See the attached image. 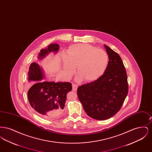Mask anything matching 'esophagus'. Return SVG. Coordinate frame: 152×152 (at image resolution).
<instances>
[{"label":"esophagus","instance_id":"34e87169","mask_svg":"<svg viewBox=\"0 0 152 152\" xmlns=\"http://www.w3.org/2000/svg\"><path fill=\"white\" fill-rule=\"evenodd\" d=\"M77 87H78V86H77V85L73 84L72 85L73 91H76V90H77Z\"/></svg>","mask_w":152,"mask_h":152}]
</instances>
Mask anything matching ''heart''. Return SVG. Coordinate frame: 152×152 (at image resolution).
I'll return each instance as SVG.
<instances>
[{
	"label": "heart",
	"mask_w": 152,
	"mask_h": 152,
	"mask_svg": "<svg viewBox=\"0 0 152 152\" xmlns=\"http://www.w3.org/2000/svg\"><path fill=\"white\" fill-rule=\"evenodd\" d=\"M68 58H62L65 77L69 79L76 72L79 74L77 79H84L88 82L99 79L106 72L109 57L106 51L88 44H73L69 47Z\"/></svg>",
	"instance_id": "b5f03b06"
}]
</instances>
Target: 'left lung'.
<instances>
[{
  "label": "left lung",
  "mask_w": 152,
  "mask_h": 152,
  "mask_svg": "<svg viewBox=\"0 0 152 152\" xmlns=\"http://www.w3.org/2000/svg\"><path fill=\"white\" fill-rule=\"evenodd\" d=\"M109 57L108 66L99 79L77 88L83 108L90 117L105 120L121 108L128 92V77L119 55L104 45Z\"/></svg>",
  "instance_id": "8db88e82"
}]
</instances>
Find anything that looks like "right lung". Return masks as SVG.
<instances>
[{
  "label": "right lung",
  "instance_id": "1",
  "mask_svg": "<svg viewBox=\"0 0 152 152\" xmlns=\"http://www.w3.org/2000/svg\"><path fill=\"white\" fill-rule=\"evenodd\" d=\"M59 48L58 44H51L47 48L40 50L38 59L42 60L51 52L57 53ZM44 78L42 66L35 62L31 63L28 72V81L31 84L27 93L28 99L31 107L40 116L52 119L63 112L66 94L72 87L69 82L45 81L42 80Z\"/></svg>",
  "mask_w": 152,
  "mask_h": 152
}]
</instances>
